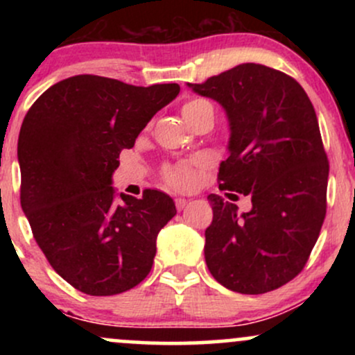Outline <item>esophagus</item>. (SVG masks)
Wrapping results in <instances>:
<instances>
[{"label":"esophagus","mask_w":355,"mask_h":355,"mask_svg":"<svg viewBox=\"0 0 355 355\" xmlns=\"http://www.w3.org/2000/svg\"><path fill=\"white\" fill-rule=\"evenodd\" d=\"M190 200H187V198H175V205H177V210H183L187 205H189Z\"/></svg>","instance_id":"1"}]
</instances>
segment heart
Returning a JSON list of instances; mask_svg holds the SVG:
<instances>
[{
  "label": "heart",
  "instance_id": "heart-1",
  "mask_svg": "<svg viewBox=\"0 0 355 355\" xmlns=\"http://www.w3.org/2000/svg\"><path fill=\"white\" fill-rule=\"evenodd\" d=\"M203 110H214V107L205 100H191L189 103H185L182 107V115L185 118V121L193 120L198 113L203 112ZM164 178L165 182L168 183L173 189H190L195 182V172L189 164H175L168 165L164 168Z\"/></svg>",
  "mask_w": 355,
  "mask_h": 355
}]
</instances>
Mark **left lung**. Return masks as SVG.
Wrapping results in <instances>:
<instances>
[{
  "label": "left lung",
  "instance_id": "1",
  "mask_svg": "<svg viewBox=\"0 0 355 355\" xmlns=\"http://www.w3.org/2000/svg\"><path fill=\"white\" fill-rule=\"evenodd\" d=\"M215 100L229 120L222 190L250 195L252 209L209 195L205 262L218 284L239 294H266L300 274L325 217L329 162L307 93L266 64L243 63L187 83Z\"/></svg>",
  "mask_w": 355,
  "mask_h": 355
}]
</instances>
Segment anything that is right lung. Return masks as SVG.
<instances>
[{
	"label": "right lung",
	"mask_w": 355,
	"mask_h": 355,
	"mask_svg": "<svg viewBox=\"0 0 355 355\" xmlns=\"http://www.w3.org/2000/svg\"><path fill=\"white\" fill-rule=\"evenodd\" d=\"M178 93L177 83L133 87L76 75L48 88L24 116L21 209L56 274L83 294H121L152 270L175 202L158 190L115 200L112 177L121 150Z\"/></svg>",
	"instance_id": "add662e5"
}]
</instances>
